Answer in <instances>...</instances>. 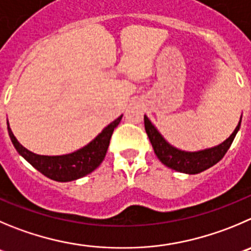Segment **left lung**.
I'll return each mask as SVG.
<instances>
[{
    "label": "left lung",
    "mask_w": 251,
    "mask_h": 251,
    "mask_svg": "<svg viewBox=\"0 0 251 251\" xmlns=\"http://www.w3.org/2000/svg\"><path fill=\"white\" fill-rule=\"evenodd\" d=\"M240 122H242V118H240L239 124L237 126L234 132L231 133L230 137L226 142L219 144L218 147L202 150V151L187 152L176 149V148L171 147L169 143H166L165 139L161 137V134L155 129L151 122L148 119V117L144 116L145 132H147L150 143L152 145V149H154L155 154L159 157L160 161L168 168L173 169V170L185 174L202 173V171L207 170L211 166L216 165L219 160L223 159V156L228 151L231 143L234 140L238 130H239Z\"/></svg>",
    "instance_id": "left-lung-1"
}]
</instances>
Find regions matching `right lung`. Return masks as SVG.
I'll use <instances>...</instances> for the list:
<instances>
[{
    "mask_svg": "<svg viewBox=\"0 0 251 251\" xmlns=\"http://www.w3.org/2000/svg\"><path fill=\"white\" fill-rule=\"evenodd\" d=\"M122 117L123 116L118 117L116 121L108 124L90 144L83 147L82 149L68 155H60V156H44V155L34 154L18 143L9 127L8 134L17 151L20 152L33 168L51 180L66 182V181L83 177L99 168L106 156L112 133L119 124Z\"/></svg>",
    "mask_w": 251,
    "mask_h": 251,
    "instance_id": "1",
    "label": "right lung"
}]
</instances>
